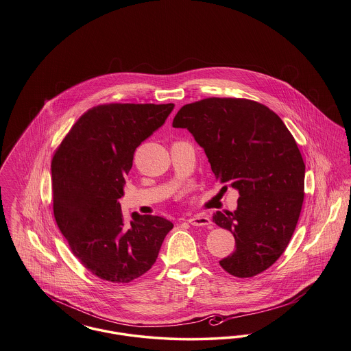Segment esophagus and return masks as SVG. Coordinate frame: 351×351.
Segmentation results:
<instances>
[{
    "label": "esophagus",
    "instance_id": "1",
    "mask_svg": "<svg viewBox=\"0 0 351 351\" xmlns=\"http://www.w3.org/2000/svg\"><path fill=\"white\" fill-rule=\"evenodd\" d=\"M188 222L192 225V226H208L212 223L210 218L205 215H196V216H192V217L188 219Z\"/></svg>",
    "mask_w": 351,
    "mask_h": 351
}]
</instances>
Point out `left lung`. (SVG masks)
I'll use <instances>...</instances> for the list:
<instances>
[{
    "mask_svg": "<svg viewBox=\"0 0 351 351\" xmlns=\"http://www.w3.org/2000/svg\"><path fill=\"white\" fill-rule=\"evenodd\" d=\"M172 126L195 136L223 189L239 192L234 212L213 215L235 238L221 267L237 278L271 267L291 241L304 201L305 165L283 121L256 101L210 97L184 105Z\"/></svg>",
    "mask_w": 351,
    "mask_h": 351,
    "instance_id": "8db88e82",
    "label": "left lung"
}]
</instances>
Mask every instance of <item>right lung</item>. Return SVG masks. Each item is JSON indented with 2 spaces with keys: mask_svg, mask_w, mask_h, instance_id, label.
I'll return each mask as SVG.
<instances>
[{
  "mask_svg": "<svg viewBox=\"0 0 351 351\" xmlns=\"http://www.w3.org/2000/svg\"><path fill=\"white\" fill-rule=\"evenodd\" d=\"M173 104H105L76 121L52 158L58 228L84 267L102 280L130 283L155 263L173 223L133 213L125 222L118 200L135 149L158 130Z\"/></svg>",
  "mask_w": 351,
  "mask_h": 351,
  "instance_id": "obj_1",
  "label": "right lung"
}]
</instances>
